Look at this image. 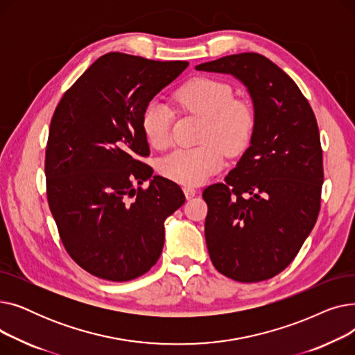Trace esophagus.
Segmentation results:
<instances>
[{"label": "esophagus", "mask_w": 355, "mask_h": 355, "mask_svg": "<svg viewBox=\"0 0 355 355\" xmlns=\"http://www.w3.org/2000/svg\"><path fill=\"white\" fill-rule=\"evenodd\" d=\"M184 194H185V197H187L189 200L190 198H193L196 194H197V190L194 189V187H191V185H184Z\"/></svg>", "instance_id": "1"}]
</instances>
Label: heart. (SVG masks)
<instances>
[{"instance_id":"b5f03b06","label":"heart","mask_w":355,"mask_h":355,"mask_svg":"<svg viewBox=\"0 0 355 355\" xmlns=\"http://www.w3.org/2000/svg\"><path fill=\"white\" fill-rule=\"evenodd\" d=\"M177 103L204 119L202 145L181 148L161 162V173L173 181L194 185L218 171L225 154H240L250 142L254 129V112L246 99L234 98L230 85L198 78L185 83L175 93ZM173 115L159 102L148 103L142 114V130L149 145L164 149L170 144Z\"/></svg>"}]
</instances>
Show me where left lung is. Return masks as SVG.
<instances>
[{
    "label": "left lung",
    "mask_w": 355,
    "mask_h": 355,
    "mask_svg": "<svg viewBox=\"0 0 355 355\" xmlns=\"http://www.w3.org/2000/svg\"><path fill=\"white\" fill-rule=\"evenodd\" d=\"M196 70L232 74L254 110L250 146L202 191L206 243L214 268L237 282L281 273L302 248L321 207L322 149L313 110L300 87L265 55L230 54Z\"/></svg>",
    "instance_id": "left-lung-1"
}]
</instances>
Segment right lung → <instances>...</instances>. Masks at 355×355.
Segmentation results:
<instances>
[{
  "mask_svg": "<svg viewBox=\"0 0 355 355\" xmlns=\"http://www.w3.org/2000/svg\"><path fill=\"white\" fill-rule=\"evenodd\" d=\"M189 62L107 53L64 93L46 148L49 207L70 257L93 276L126 282L161 256L164 221L185 196L153 175L142 114ZM149 180L148 189L135 184Z\"/></svg>",
  "mask_w": 355,
  "mask_h": 355,
  "instance_id": "obj_1",
  "label": "right lung"
}]
</instances>
